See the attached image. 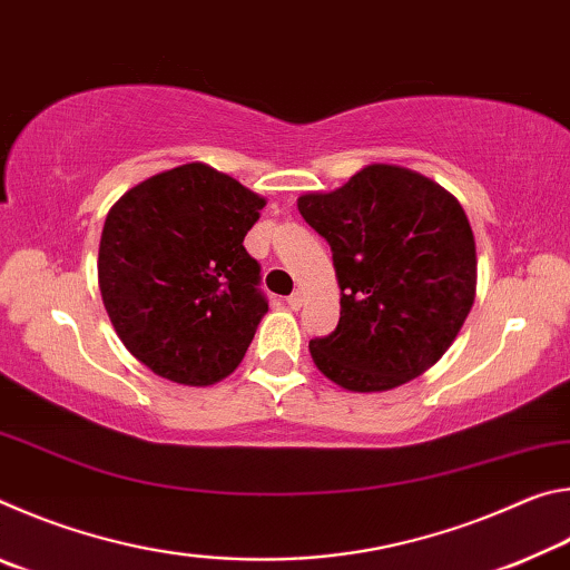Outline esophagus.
Here are the masks:
<instances>
[{
    "label": "esophagus",
    "mask_w": 570,
    "mask_h": 570,
    "mask_svg": "<svg viewBox=\"0 0 570 570\" xmlns=\"http://www.w3.org/2000/svg\"><path fill=\"white\" fill-rule=\"evenodd\" d=\"M302 304H304V294L302 292H294L292 296H286V306L292 308V312H298V308H302Z\"/></svg>",
    "instance_id": "34e87169"
}]
</instances>
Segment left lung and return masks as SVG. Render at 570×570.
<instances>
[{"instance_id":"left-lung-1","label":"left lung","mask_w":570,"mask_h":570,"mask_svg":"<svg viewBox=\"0 0 570 570\" xmlns=\"http://www.w3.org/2000/svg\"><path fill=\"white\" fill-rule=\"evenodd\" d=\"M296 206L332 246L342 288L336 330L308 342L320 372L350 392L428 372L475 302V236L458 198L417 170L372 163Z\"/></svg>"}]
</instances>
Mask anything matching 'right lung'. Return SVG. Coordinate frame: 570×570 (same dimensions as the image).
<instances>
[{
  "label": "right lung",
  "instance_id": "right-lung-1",
  "mask_svg": "<svg viewBox=\"0 0 570 570\" xmlns=\"http://www.w3.org/2000/svg\"><path fill=\"white\" fill-rule=\"evenodd\" d=\"M266 198L206 163L138 183L102 226L105 312L158 377L208 387L236 370L268 312L244 238Z\"/></svg>",
  "mask_w": 570,
  "mask_h": 570
}]
</instances>
